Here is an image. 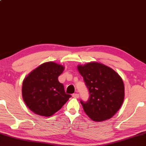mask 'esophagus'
I'll list each match as a JSON object with an SVG mask.
<instances>
[{"instance_id":"1","label":"esophagus","mask_w":146,"mask_h":146,"mask_svg":"<svg viewBox=\"0 0 146 146\" xmlns=\"http://www.w3.org/2000/svg\"><path fill=\"white\" fill-rule=\"evenodd\" d=\"M72 96L74 98H79V94L77 93H74L72 95Z\"/></svg>"}]
</instances>
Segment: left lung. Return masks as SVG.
I'll return each instance as SVG.
<instances>
[{
	"label": "left lung",
	"instance_id": "left-lung-1",
	"mask_svg": "<svg viewBox=\"0 0 146 146\" xmlns=\"http://www.w3.org/2000/svg\"><path fill=\"white\" fill-rule=\"evenodd\" d=\"M78 70L89 93L87 102L80 101L85 113L98 122L113 117L125 97L124 84L120 76L110 67L97 62L78 65Z\"/></svg>",
	"mask_w": 146,
	"mask_h": 146
}]
</instances>
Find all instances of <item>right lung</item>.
<instances>
[{
	"label": "right lung",
	"instance_id": "add662e5",
	"mask_svg": "<svg viewBox=\"0 0 146 146\" xmlns=\"http://www.w3.org/2000/svg\"><path fill=\"white\" fill-rule=\"evenodd\" d=\"M64 67L54 62L42 64L25 78L22 96L27 106L35 113L50 117L68 101L70 95L65 93L58 77Z\"/></svg>",
	"mask_w": 146,
	"mask_h": 146
}]
</instances>
